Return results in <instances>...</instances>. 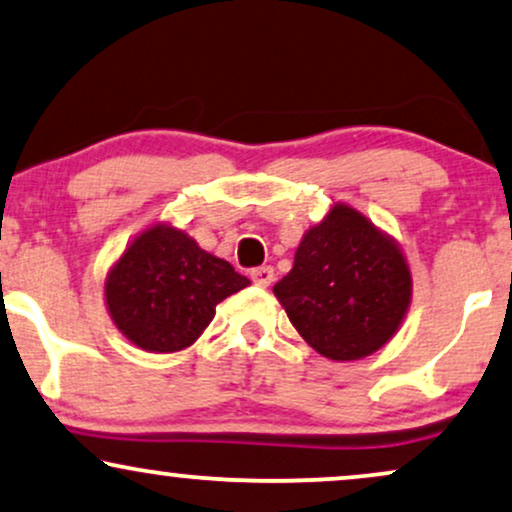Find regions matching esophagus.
Instances as JSON below:
<instances>
[{
	"label": "esophagus",
	"mask_w": 512,
	"mask_h": 512,
	"mask_svg": "<svg viewBox=\"0 0 512 512\" xmlns=\"http://www.w3.org/2000/svg\"><path fill=\"white\" fill-rule=\"evenodd\" d=\"M250 278L257 283V286L267 288L269 283L274 281V269H271V267H257V269L250 271Z\"/></svg>",
	"instance_id": "34e87169"
}]
</instances>
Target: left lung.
Listing matches in <instances>:
<instances>
[{
	"instance_id": "left-lung-1",
	"label": "left lung",
	"mask_w": 512,
	"mask_h": 512,
	"mask_svg": "<svg viewBox=\"0 0 512 512\" xmlns=\"http://www.w3.org/2000/svg\"><path fill=\"white\" fill-rule=\"evenodd\" d=\"M274 295L316 352L354 361L397 333L411 304V271L390 236L338 203L304 234Z\"/></svg>"
}]
</instances>
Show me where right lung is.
I'll return each instance as SVG.
<instances>
[{
  "label": "right lung",
  "mask_w": 512,
  "mask_h": 512,
  "mask_svg": "<svg viewBox=\"0 0 512 512\" xmlns=\"http://www.w3.org/2000/svg\"><path fill=\"white\" fill-rule=\"evenodd\" d=\"M250 281L191 236L155 224L122 252L106 278L108 312L120 333L146 352L193 345L215 319V307Z\"/></svg>",
  "instance_id": "add662e5"
}]
</instances>
